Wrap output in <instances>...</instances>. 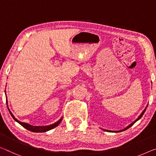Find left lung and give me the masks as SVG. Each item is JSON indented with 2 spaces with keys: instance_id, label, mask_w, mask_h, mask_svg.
Here are the masks:
<instances>
[{
  "instance_id": "8db88e82",
  "label": "left lung",
  "mask_w": 156,
  "mask_h": 156,
  "mask_svg": "<svg viewBox=\"0 0 156 156\" xmlns=\"http://www.w3.org/2000/svg\"><path fill=\"white\" fill-rule=\"evenodd\" d=\"M147 107H146V108H145V109L144 110H143V112H142V113H141V115L139 116V117H138V118L137 119H136L135 121V122H133L132 123H130V124L129 125V126H128L126 127V128H124V129H123V130H118V131H114V132H115V133H118V132H121V131H123V130H126V129H128V128H130V127H131L133 125V124H134V123L136 122H137V121H138V120H139V119H141V117H142V116H143V115H144V112H145V111H146V109H147ZM106 130V131H108V132H111V130Z\"/></svg>"
}]
</instances>
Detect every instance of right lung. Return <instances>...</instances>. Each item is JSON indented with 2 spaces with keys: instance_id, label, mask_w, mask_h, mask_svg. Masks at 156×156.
Segmentation results:
<instances>
[{
  "instance_id": "1",
  "label": "right lung",
  "mask_w": 156,
  "mask_h": 156,
  "mask_svg": "<svg viewBox=\"0 0 156 156\" xmlns=\"http://www.w3.org/2000/svg\"><path fill=\"white\" fill-rule=\"evenodd\" d=\"M6 103L7 105V98H6ZM8 110L9 111V113H10V115L12 117V118H13L16 122H18L19 124H21L22 126L24 127L25 128H26L27 130H30V131L34 132V133H43V132H46V131H48V130L53 129V128H55L56 126H58L59 125V123L61 122L62 119V117L60 120L58 121V122H55V123H53V124H51V125H49V126H34L30 125V124H28V123H26L21 122H20V121H19L18 119H16L14 117V115H12V113L10 112V110H9V108H8Z\"/></svg>"
}]
</instances>
